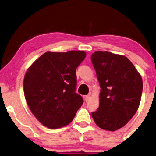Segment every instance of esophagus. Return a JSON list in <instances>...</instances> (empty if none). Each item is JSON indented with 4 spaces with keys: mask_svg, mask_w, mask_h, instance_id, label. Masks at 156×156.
<instances>
[{
    "mask_svg": "<svg viewBox=\"0 0 156 156\" xmlns=\"http://www.w3.org/2000/svg\"><path fill=\"white\" fill-rule=\"evenodd\" d=\"M90 99V95H87V96H85V101H86V102L89 101Z\"/></svg>",
    "mask_w": 156,
    "mask_h": 156,
    "instance_id": "34e87169",
    "label": "esophagus"
}]
</instances>
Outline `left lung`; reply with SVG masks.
Instances as JSON below:
<instances>
[{
  "instance_id": "1",
  "label": "left lung",
  "mask_w": 156,
  "mask_h": 156,
  "mask_svg": "<svg viewBox=\"0 0 156 156\" xmlns=\"http://www.w3.org/2000/svg\"><path fill=\"white\" fill-rule=\"evenodd\" d=\"M91 61L101 87L99 106L92 117L101 129L114 132L123 127L137 111L143 81L125 56L96 51Z\"/></svg>"
}]
</instances>
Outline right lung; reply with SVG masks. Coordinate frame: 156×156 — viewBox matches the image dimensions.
<instances>
[{"instance_id": "right-lung-1", "label": "right lung", "mask_w": 156, "mask_h": 156, "mask_svg": "<svg viewBox=\"0 0 156 156\" xmlns=\"http://www.w3.org/2000/svg\"><path fill=\"white\" fill-rule=\"evenodd\" d=\"M85 57L83 51L45 52L27 69L24 96L42 125L58 129L73 121L83 102L82 96L75 93V72Z\"/></svg>"}]
</instances>
